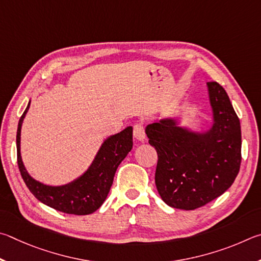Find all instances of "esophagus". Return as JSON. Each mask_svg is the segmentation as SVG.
I'll list each match as a JSON object with an SVG mask.
<instances>
[{
    "label": "esophagus",
    "mask_w": 261,
    "mask_h": 261,
    "mask_svg": "<svg viewBox=\"0 0 261 261\" xmlns=\"http://www.w3.org/2000/svg\"><path fill=\"white\" fill-rule=\"evenodd\" d=\"M133 134L134 138L138 141H144L145 139V132H144V126L143 123H135L133 128Z\"/></svg>",
    "instance_id": "esophagus-1"
}]
</instances>
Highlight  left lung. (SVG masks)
Returning <instances> with one entry per match:
<instances>
[{
  "instance_id": "left-lung-1",
  "label": "left lung",
  "mask_w": 261,
  "mask_h": 261,
  "mask_svg": "<svg viewBox=\"0 0 261 261\" xmlns=\"http://www.w3.org/2000/svg\"><path fill=\"white\" fill-rule=\"evenodd\" d=\"M213 126L199 134L162 119L145 128L149 143L158 154L156 187L167 205L195 210L229 188L240 172L241 123L226 90L207 82Z\"/></svg>"
}]
</instances>
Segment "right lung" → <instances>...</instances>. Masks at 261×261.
<instances>
[{"label": "right lung", "instance_id": "right-lung-1", "mask_svg": "<svg viewBox=\"0 0 261 261\" xmlns=\"http://www.w3.org/2000/svg\"><path fill=\"white\" fill-rule=\"evenodd\" d=\"M30 104L31 102L20 117L17 129V162L27 188L41 203L59 212L75 216L95 212L108 197L119 164L133 148V128L127 127L120 133L105 140L93 164L76 180L61 187L45 186L27 173L20 156L21 123Z\"/></svg>", "mask_w": 261, "mask_h": 261}]
</instances>
